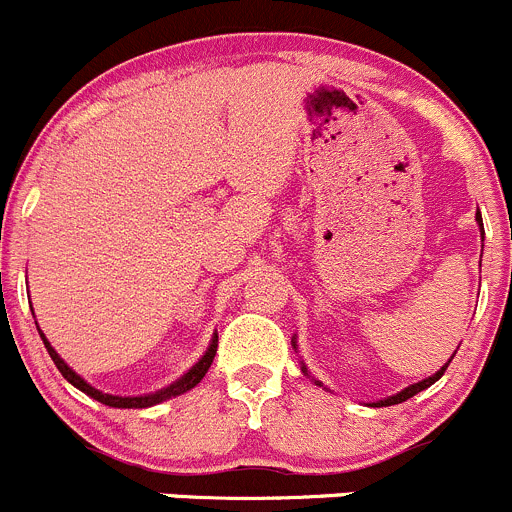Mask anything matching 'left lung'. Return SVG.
Listing matches in <instances>:
<instances>
[{
	"mask_svg": "<svg viewBox=\"0 0 512 512\" xmlns=\"http://www.w3.org/2000/svg\"><path fill=\"white\" fill-rule=\"evenodd\" d=\"M478 222H480V227H483V217L478 215ZM448 365H450V360L445 362L443 367H440L438 372H435L433 377H428V380H423V382H415V385H410V388H405L403 393H398V395H393V398H388V400H380V403H375L377 408H380V405H398V403H405V400H410L413 398V395H418L420 390H425V388H430V385H433L435 380H440V377H443V372L448 370ZM307 372V370H305Z\"/></svg>",
	"mask_w": 512,
	"mask_h": 512,
	"instance_id": "obj_1",
	"label": "left lung"
}]
</instances>
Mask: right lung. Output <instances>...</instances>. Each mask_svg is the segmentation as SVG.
I'll use <instances>...</instances> for the list:
<instances>
[{"instance_id":"1","label":"right lung","mask_w":512,"mask_h":512,"mask_svg":"<svg viewBox=\"0 0 512 512\" xmlns=\"http://www.w3.org/2000/svg\"><path fill=\"white\" fill-rule=\"evenodd\" d=\"M39 335H42V332H39ZM215 337H217V335H215ZM42 340H44V347H47L49 357H52L54 365H57V370L62 372V375L67 377L69 382H72L74 388H79V390H82V393H87L89 398L99 400V403H102V405H109V408H150V405L162 403V400H170V398H175V395L187 393V390L195 388L197 382H200L202 377H205V372L210 370L212 360H215V352H217V340H212V345L207 347V352H205V355H202V360L197 362V365L192 367V370L187 372L185 377H180V380H177V382H172L170 388L160 390V393H155V395H145V398H119V395L99 393V390H97V388H92V385H89V382H84L82 377H79L77 372H74L72 367H69L67 362H64L62 357L57 355V350H54V347L49 345L47 337L42 335Z\"/></svg>"}]
</instances>
